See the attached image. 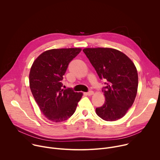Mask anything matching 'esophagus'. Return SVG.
Returning a JSON list of instances; mask_svg holds the SVG:
<instances>
[{"label":"esophagus","instance_id":"obj_1","mask_svg":"<svg viewBox=\"0 0 160 160\" xmlns=\"http://www.w3.org/2000/svg\"><path fill=\"white\" fill-rule=\"evenodd\" d=\"M85 94H86L87 96H92V95L94 94V92H93V91H89L88 92H87V93H85Z\"/></svg>","mask_w":160,"mask_h":160}]
</instances>
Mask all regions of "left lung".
I'll return each mask as SVG.
<instances>
[{
    "label": "left lung",
    "instance_id": "8db88e82",
    "mask_svg": "<svg viewBox=\"0 0 160 160\" xmlns=\"http://www.w3.org/2000/svg\"><path fill=\"white\" fill-rule=\"evenodd\" d=\"M83 51L99 77L108 81L102 90L105 102L96 109V114L105 121L123 118L138 92V73L134 63L124 53L115 49L85 48Z\"/></svg>",
    "mask_w": 160,
    "mask_h": 160
}]
</instances>
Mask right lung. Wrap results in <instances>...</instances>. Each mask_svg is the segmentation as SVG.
I'll return each mask as SVG.
<instances>
[{"label": "right lung", "instance_id": "add662e5", "mask_svg": "<svg viewBox=\"0 0 160 160\" xmlns=\"http://www.w3.org/2000/svg\"><path fill=\"white\" fill-rule=\"evenodd\" d=\"M81 48L54 49L42 52L33 61L29 74L30 88L43 115L55 123L70 118L82 92L62 88V76Z\"/></svg>", "mask_w": 160, "mask_h": 160}]
</instances>
